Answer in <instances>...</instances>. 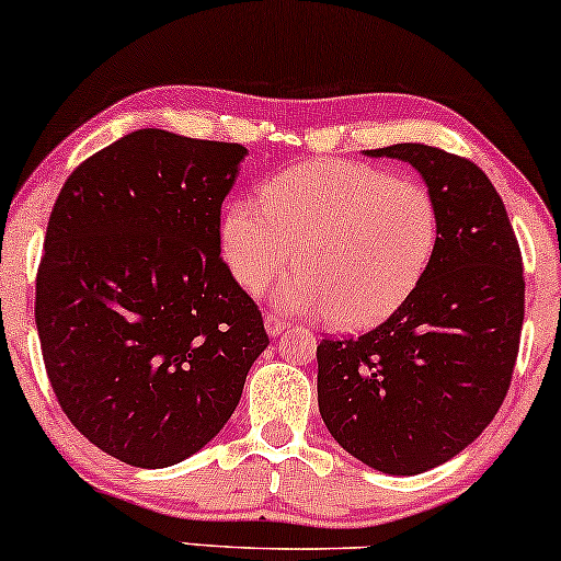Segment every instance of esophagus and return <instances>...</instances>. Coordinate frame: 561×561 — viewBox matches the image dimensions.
<instances>
[{
    "instance_id": "obj_1",
    "label": "esophagus",
    "mask_w": 561,
    "mask_h": 561,
    "mask_svg": "<svg viewBox=\"0 0 561 561\" xmlns=\"http://www.w3.org/2000/svg\"><path fill=\"white\" fill-rule=\"evenodd\" d=\"M283 329H286V321H283L280 317H275V313H267V317H265L267 336H278Z\"/></svg>"
}]
</instances>
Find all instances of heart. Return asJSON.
<instances>
[{
	"mask_svg": "<svg viewBox=\"0 0 561 561\" xmlns=\"http://www.w3.org/2000/svg\"><path fill=\"white\" fill-rule=\"evenodd\" d=\"M439 232L426 183L355 160H306L265 183L263 204H229L219 244L248 294L286 273L296 255L298 273L275 290V306L365 329L416 290Z\"/></svg>",
	"mask_w": 561,
	"mask_h": 561,
	"instance_id": "heart-1",
	"label": "heart"
}]
</instances>
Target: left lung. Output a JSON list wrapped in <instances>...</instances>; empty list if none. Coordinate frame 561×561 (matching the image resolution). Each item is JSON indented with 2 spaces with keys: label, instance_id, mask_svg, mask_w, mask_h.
Here are the masks:
<instances>
[{
  "label": "left lung",
  "instance_id": "obj_1",
  "mask_svg": "<svg viewBox=\"0 0 561 561\" xmlns=\"http://www.w3.org/2000/svg\"><path fill=\"white\" fill-rule=\"evenodd\" d=\"M413 165L439 206V244L401 309L317 347L319 413L336 444L386 474H421L478 439L508 393L524 327V263L493 183L432 145L365 150Z\"/></svg>",
  "mask_w": 561,
  "mask_h": 561
}]
</instances>
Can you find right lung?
Listing matches in <instances>:
<instances>
[{"label":"right lung","instance_id":"obj_1","mask_svg":"<svg viewBox=\"0 0 561 561\" xmlns=\"http://www.w3.org/2000/svg\"><path fill=\"white\" fill-rule=\"evenodd\" d=\"M248 148L135 129L76 168L45 229L35 324L53 393L106 455L158 470L204 449L267 347L221 263Z\"/></svg>","mask_w":561,"mask_h":561}]
</instances>
